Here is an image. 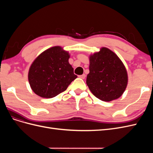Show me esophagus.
I'll return each mask as SVG.
<instances>
[{
    "instance_id": "1",
    "label": "esophagus",
    "mask_w": 153,
    "mask_h": 153,
    "mask_svg": "<svg viewBox=\"0 0 153 153\" xmlns=\"http://www.w3.org/2000/svg\"><path fill=\"white\" fill-rule=\"evenodd\" d=\"M79 78H82V79H84V78H85V74H83V75L79 76Z\"/></svg>"
}]
</instances>
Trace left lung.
Instances as JSON below:
<instances>
[{
  "mask_svg": "<svg viewBox=\"0 0 153 153\" xmlns=\"http://www.w3.org/2000/svg\"><path fill=\"white\" fill-rule=\"evenodd\" d=\"M86 83L96 98L111 101L122 96L128 84L126 68L117 55L103 47L89 57Z\"/></svg>",
  "mask_w": 153,
  "mask_h": 153,
  "instance_id": "left-lung-1",
  "label": "left lung"
}]
</instances>
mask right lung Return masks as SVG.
<instances>
[{
	"instance_id": "right-lung-1",
	"label": "right lung",
	"mask_w": 153,
	"mask_h": 153,
	"mask_svg": "<svg viewBox=\"0 0 153 153\" xmlns=\"http://www.w3.org/2000/svg\"><path fill=\"white\" fill-rule=\"evenodd\" d=\"M69 53L61 47L44 51L32 62L28 79L32 90L42 98H52L66 91L77 76L69 64Z\"/></svg>"
}]
</instances>
